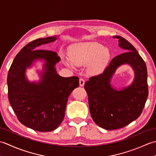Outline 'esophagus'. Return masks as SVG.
I'll use <instances>...</instances> for the list:
<instances>
[{"instance_id":"1","label":"esophagus","mask_w":156,"mask_h":156,"mask_svg":"<svg viewBox=\"0 0 156 156\" xmlns=\"http://www.w3.org/2000/svg\"><path fill=\"white\" fill-rule=\"evenodd\" d=\"M79 82H80V87H82V86L84 85L85 83V81L83 78H80V80H79Z\"/></svg>"}]
</instances>
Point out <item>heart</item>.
I'll return each mask as SVG.
<instances>
[{
	"label": "heart",
	"instance_id": "heart-1",
	"mask_svg": "<svg viewBox=\"0 0 156 156\" xmlns=\"http://www.w3.org/2000/svg\"><path fill=\"white\" fill-rule=\"evenodd\" d=\"M69 58L64 63L69 67L86 66L90 74L95 75L103 70L109 58V51L97 42L80 43L72 45L68 50Z\"/></svg>",
	"mask_w": 156,
	"mask_h": 156
}]
</instances>
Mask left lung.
<instances>
[{
	"label": "left lung",
	"instance_id": "obj_1",
	"mask_svg": "<svg viewBox=\"0 0 156 156\" xmlns=\"http://www.w3.org/2000/svg\"><path fill=\"white\" fill-rule=\"evenodd\" d=\"M119 45L125 52L116 56L104 72L92 76L86 82L90 115L97 125L107 130L125 127L141 114L148 97L146 64L139 53L127 40L121 36ZM131 65L136 77L129 87L118 91L111 87L112 74L119 65Z\"/></svg>",
	"mask_w": 156,
	"mask_h": 156
}]
</instances>
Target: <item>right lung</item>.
<instances>
[{"label":"right lung","mask_w":156,"mask_h":156,"mask_svg":"<svg viewBox=\"0 0 156 156\" xmlns=\"http://www.w3.org/2000/svg\"><path fill=\"white\" fill-rule=\"evenodd\" d=\"M56 37L37 39L21 49L15 58L7 76L8 98L18 120L34 130L49 132L61 124L69 94L78 87L77 76L64 78L55 71L60 60L57 53L37 49L54 41ZM44 58L46 72L38 84L26 80L24 72L36 58Z\"/></svg>","instance_id":"1"}]
</instances>
